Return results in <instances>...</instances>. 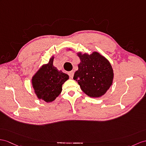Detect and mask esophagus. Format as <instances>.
<instances>
[{"label": "esophagus", "instance_id": "obj_1", "mask_svg": "<svg viewBox=\"0 0 146 146\" xmlns=\"http://www.w3.org/2000/svg\"><path fill=\"white\" fill-rule=\"evenodd\" d=\"M68 74H69V76L70 78H73V77H74V71H73V70H72V71H70V72L68 73Z\"/></svg>", "mask_w": 146, "mask_h": 146}]
</instances>
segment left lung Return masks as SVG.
Instances as JSON below:
<instances>
[{"label":"left lung","mask_w":146,"mask_h":146,"mask_svg":"<svg viewBox=\"0 0 146 146\" xmlns=\"http://www.w3.org/2000/svg\"><path fill=\"white\" fill-rule=\"evenodd\" d=\"M80 63L73 79L85 94L93 98L104 95L111 86L113 70L110 62L97 52L92 54L78 53Z\"/></svg>","instance_id":"left-lung-1"}]
</instances>
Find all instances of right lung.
<instances>
[{"instance_id":"add662e5","label":"right lung","mask_w":146,"mask_h":146,"mask_svg":"<svg viewBox=\"0 0 146 146\" xmlns=\"http://www.w3.org/2000/svg\"><path fill=\"white\" fill-rule=\"evenodd\" d=\"M54 57L48 64L42 66L32 78V84L39 99L49 103L54 101L61 94L62 85L69 76L53 66Z\"/></svg>"}]
</instances>
